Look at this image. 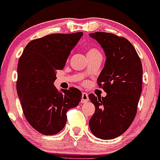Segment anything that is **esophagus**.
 <instances>
[{
  "label": "esophagus",
  "mask_w": 160,
  "mask_h": 160,
  "mask_svg": "<svg viewBox=\"0 0 160 160\" xmlns=\"http://www.w3.org/2000/svg\"><path fill=\"white\" fill-rule=\"evenodd\" d=\"M89 98H88V95L86 92H82V100H81V102L82 103H86L87 102H88Z\"/></svg>",
  "instance_id": "1"
}]
</instances>
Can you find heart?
I'll return each instance as SVG.
<instances>
[{"label":"heart","instance_id":"heart-1","mask_svg":"<svg viewBox=\"0 0 160 160\" xmlns=\"http://www.w3.org/2000/svg\"><path fill=\"white\" fill-rule=\"evenodd\" d=\"M97 54H100L99 51L98 49L95 48H88V52H87V57L94 55H97Z\"/></svg>","mask_w":160,"mask_h":160}]
</instances>
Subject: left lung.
I'll return each mask as SVG.
<instances>
[{
	"label": "left lung",
	"instance_id": "8db88e82",
	"mask_svg": "<svg viewBox=\"0 0 160 160\" xmlns=\"http://www.w3.org/2000/svg\"><path fill=\"white\" fill-rule=\"evenodd\" d=\"M89 36L101 45L106 57L97 82L107 93L105 97L88 95L95 107L89 128L97 138L112 139L129 129L136 116L142 92V66L127 39L105 32Z\"/></svg>",
	"mask_w": 160,
	"mask_h": 160
}]
</instances>
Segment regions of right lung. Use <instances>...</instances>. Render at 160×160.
Here are the masks:
<instances>
[{
  "label": "right lung",
  "mask_w": 160,
  "mask_h": 160,
  "mask_svg": "<svg viewBox=\"0 0 160 160\" xmlns=\"http://www.w3.org/2000/svg\"><path fill=\"white\" fill-rule=\"evenodd\" d=\"M82 35V32L52 34L33 40L19 59L17 92L24 116L34 129L46 136L65 127L67 111L82 99L78 88L59 92L54 82L56 71L63 69Z\"/></svg>",
  "instance_id": "add662e5"
}]
</instances>
